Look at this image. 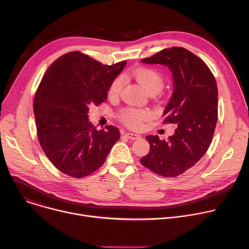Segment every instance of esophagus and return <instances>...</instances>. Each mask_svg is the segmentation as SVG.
Masks as SVG:
<instances>
[{"mask_svg": "<svg viewBox=\"0 0 249 249\" xmlns=\"http://www.w3.org/2000/svg\"><path fill=\"white\" fill-rule=\"evenodd\" d=\"M125 137L129 138L130 140H137V139L141 138L140 135H138V134H134V133H126V134H125Z\"/></svg>", "mask_w": 249, "mask_h": 249, "instance_id": "1", "label": "esophagus"}]
</instances>
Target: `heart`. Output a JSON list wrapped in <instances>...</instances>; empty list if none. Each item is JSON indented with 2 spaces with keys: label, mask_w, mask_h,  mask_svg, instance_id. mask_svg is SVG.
<instances>
[{
  "label": "heart",
  "mask_w": 249,
  "mask_h": 249,
  "mask_svg": "<svg viewBox=\"0 0 249 249\" xmlns=\"http://www.w3.org/2000/svg\"><path fill=\"white\" fill-rule=\"evenodd\" d=\"M133 78L137 80V82L146 90L148 93H158L160 92L164 86V76L156 70L141 69L135 70L132 72ZM124 79L122 76L116 77L109 86L108 94L110 97H117L123 89ZM152 117V113L146 109H137V108H126L120 113V119L122 122L130 128L138 129L141 128L143 123L150 120Z\"/></svg>",
  "instance_id": "b5f03b06"
}]
</instances>
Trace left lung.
<instances>
[{"label": "left lung", "instance_id": "8db88e82", "mask_svg": "<svg viewBox=\"0 0 249 249\" xmlns=\"http://www.w3.org/2000/svg\"><path fill=\"white\" fill-rule=\"evenodd\" d=\"M141 61L171 71L174 88L164 115L177 129L168 140L147 136L150 151L140 162L158 175L177 177L196 164L212 143L217 121L216 82L208 65L184 48L165 49Z\"/></svg>", "mask_w": 249, "mask_h": 249}]
</instances>
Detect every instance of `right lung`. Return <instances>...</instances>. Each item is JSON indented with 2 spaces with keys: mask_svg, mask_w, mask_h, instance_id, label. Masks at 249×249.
<instances>
[{
  "mask_svg": "<svg viewBox=\"0 0 249 249\" xmlns=\"http://www.w3.org/2000/svg\"><path fill=\"white\" fill-rule=\"evenodd\" d=\"M127 61L104 65L79 52L65 53L44 73L34 101L39 144L60 172L73 178L92 174L120 138L114 126L97 130L89 106L107 99L109 86Z\"/></svg>",
  "mask_w": 249,
  "mask_h": 249,
  "instance_id": "1",
  "label": "right lung"
}]
</instances>
